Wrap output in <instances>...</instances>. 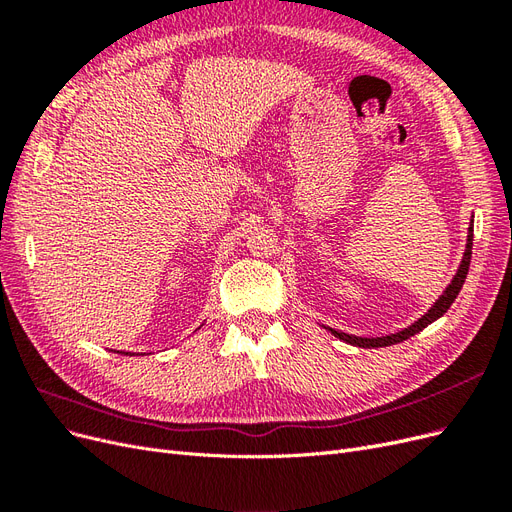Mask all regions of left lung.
Segmentation results:
<instances>
[{"label":"left lung","instance_id":"1","mask_svg":"<svg viewBox=\"0 0 512 512\" xmlns=\"http://www.w3.org/2000/svg\"><path fill=\"white\" fill-rule=\"evenodd\" d=\"M472 239H474V220H470V226H468V239H466V250H463V256H461V262L457 267V273L453 275L451 284H448L444 288V292L440 294V297L436 299V303H433L427 312L414 320L412 324H408L406 329H401L397 333H389V335H380V337H361V335H352V333H344V331H337L333 327H327V324H320V327L327 329L333 337L342 339V342L350 344V346H356V348H384V346H393V344H399V342H406V339H410L412 335L421 333L425 327H429L431 322H436L438 318H442L448 307L453 305V301L457 299V294L463 286V282H466V275H468V269H470V260H472Z\"/></svg>","mask_w":512,"mask_h":512}]
</instances>
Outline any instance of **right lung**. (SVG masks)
Here are the masks:
<instances>
[{
  "label": "right lung",
  "mask_w": 512,
  "mask_h": 512,
  "mask_svg": "<svg viewBox=\"0 0 512 512\" xmlns=\"http://www.w3.org/2000/svg\"><path fill=\"white\" fill-rule=\"evenodd\" d=\"M113 352H119V354H128V356H132V354H134V352H132V354H130V352H123V350H113ZM136 356H138V354H136Z\"/></svg>",
  "instance_id": "1"
}]
</instances>
